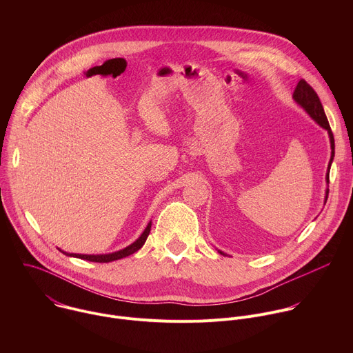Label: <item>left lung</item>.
Listing matches in <instances>:
<instances>
[{
	"label": "left lung",
	"instance_id": "1",
	"mask_svg": "<svg viewBox=\"0 0 353 353\" xmlns=\"http://www.w3.org/2000/svg\"><path fill=\"white\" fill-rule=\"evenodd\" d=\"M293 100L294 102L306 110V113L320 125L323 127L324 130L328 131V135H330V142H331V159H330V163H328V172H327V183L330 181V168H331V163L334 161V154H335V143H334V135H332V131H331V127H330V123L327 120V116L324 113V109H323V105L320 102V97L317 96L316 90L305 81V79H300L299 83L296 85L294 88V92H293ZM327 198H328V190L325 192V203H327ZM221 254H223L222 251H219ZM225 256V254H223Z\"/></svg>",
	"mask_w": 353,
	"mask_h": 353
}]
</instances>
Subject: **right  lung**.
<instances>
[{
  "label": "right lung",
  "mask_w": 353,
  "mask_h": 353,
  "mask_svg": "<svg viewBox=\"0 0 353 353\" xmlns=\"http://www.w3.org/2000/svg\"><path fill=\"white\" fill-rule=\"evenodd\" d=\"M150 226H152V222H149L148 226L145 228V230L142 232V234L132 243L130 244L128 247L123 248V250H119L116 251V253H110V254H72V253H67V251H63L60 250L61 253H64L65 256H70V257H77V259H81V260H88V261H92V263H110V261H116V260H120V259H124V257H128L131 254H134L135 251H138L146 241L148 239V234L150 232Z\"/></svg>",
  "instance_id": "right-lung-1"
}]
</instances>
